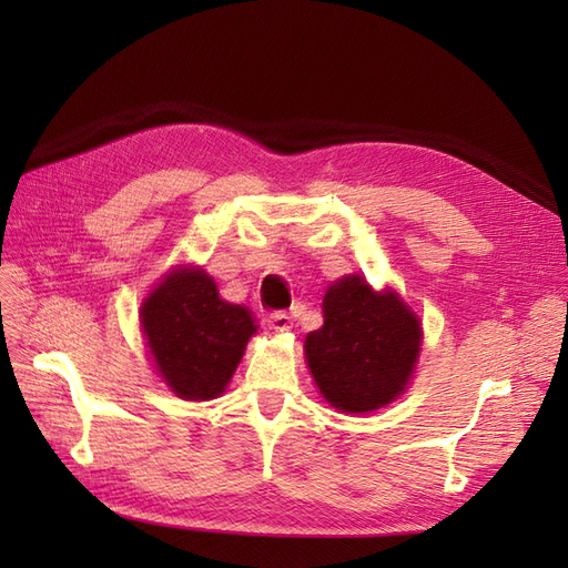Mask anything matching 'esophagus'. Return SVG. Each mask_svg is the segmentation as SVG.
<instances>
[{
  "label": "esophagus",
  "mask_w": 568,
  "mask_h": 568,
  "mask_svg": "<svg viewBox=\"0 0 568 568\" xmlns=\"http://www.w3.org/2000/svg\"><path fill=\"white\" fill-rule=\"evenodd\" d=\"M265 322H267V329H272V332H288L291 329V317L286 313H272Z\"/></svg>",
  "instance_id": "esophagus-1"
}]
</instances>
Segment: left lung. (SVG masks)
<instances>
[{
  "instance_id": "1",
  "label": "left lung",
  "mask_w": 568,
  "mask_h": 568,
  "mask_svg": "<svg viewBox=\"0 0 568 568\" xmlns=\"http://www.w3.org/2000/svg\"><path fill=\"white\" fill-rule=\"evenodd\" d=\"M322 313L324 324L305 336V359L326 403L363 415L405 393L422 324L395 291H374L348 274L326 288Z\"/></svg>"
}]
</instances>
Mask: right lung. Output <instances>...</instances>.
Returning a JSON list of instances; mask_svg holds the SVG:
<instances>
[{"mask_svg": "<svg viewBox=\"0 0 568 568\" xmlns=\"http://www.w3.org/2000/svg\"><path fill=\"white\" fill-rule=\"evenodd\" d=\"M142 329L163 382L182 400L225 393L255 322L242 305L222 301L201 267L168 272L144 298Z\"/></svg>", "mask_w": 568, "mask_h": 568, "instance_id": "1", "label": "right lung"}]
</instances>
